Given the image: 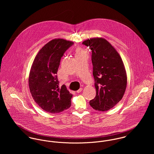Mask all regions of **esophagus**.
<instances>
[{
    "instance_id": "obj_1",
    "label": "esophagus",
    "mask_w": 154,
    "mask_h": 154,
    "mask_svg": "<svg viewBox=\"0 0 154 154\" xmlns=\"http://www.w3.org/2000/svg\"><path fill=\"white\" fill-rule=\"evenodd\" d=\"M82 89H83L82 88H79V89L76 91V92H77V93H79V92H81V91H82Z\"/></svg>"
}]
</instances>
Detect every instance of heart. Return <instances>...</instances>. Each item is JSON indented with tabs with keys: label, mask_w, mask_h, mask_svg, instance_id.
<instances>
[{
	"label": "heart",
	"mask_w": 154,
	"mask_h": 154,
	"mask_svg": "<svg viewBox=\"0 0 154 154\" xmlns=\"http://www.w3.org/2000/svg\"><path fill=\"white\" fill-rule=\"evenodd\" d=\"M85 54V52L84 51V50L80 47H77L75 50V57H78L79 56H81L84 54Z\"/></svg>",
	"instance_id": "b5f03b06"
}]
</instances>
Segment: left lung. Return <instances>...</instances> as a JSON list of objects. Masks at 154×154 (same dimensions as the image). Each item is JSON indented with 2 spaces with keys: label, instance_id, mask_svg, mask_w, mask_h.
<instances>
[{
  "label": "left lung",
  "instance_id": "1",
  "mask_svg": "<svg viewBox=\"0 0 154 154\" xmlns=\"http://www.w3.org/2000/svg\"><path fill=\"white\" fill-rule=\"evenodd\" d=\"M82 44L92 50L95 97L89 101L95 110L107 111L123 98L127 86V75L119 53L103 38H92Z\"/></svg>",
  "mask_w": 154,
  "mask_h": 154
}]
</instances>
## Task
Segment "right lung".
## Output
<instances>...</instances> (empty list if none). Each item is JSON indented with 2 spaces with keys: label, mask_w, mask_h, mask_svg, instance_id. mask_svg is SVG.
<instances>
[{
  "label": "right lung",
  "mask_w": 154,
  "mask_h": 154,
  "mask_svg": "<svg viewBox=\"0 0 154 154\" xmlns=\"http://www.w3.org/2000/svg\"><path fill=\"white\" fill-rule=\"evenodd\" d=\"M73 44L62 38L50 41L38 51L31 67L30 92L35 103L47 112H60L71 106L72 94L65 85L59 87L56 74L62 57Z\"/></svg>",
  "instance_id": "1"
}]
</instances>
